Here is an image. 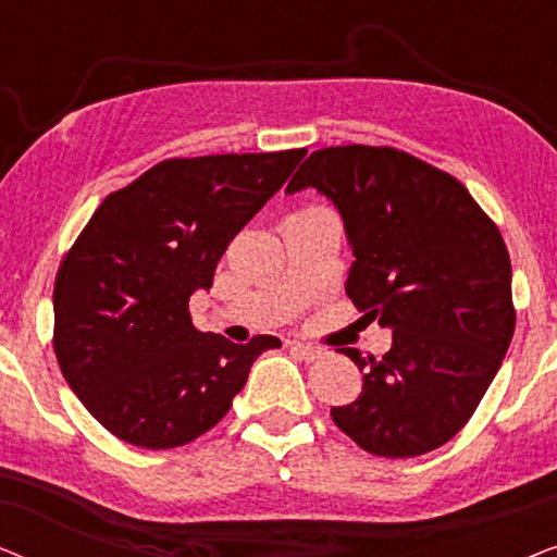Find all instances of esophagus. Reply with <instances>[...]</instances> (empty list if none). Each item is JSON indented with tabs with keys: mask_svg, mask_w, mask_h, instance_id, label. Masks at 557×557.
<instances>
[{
	"mask_svg": "<svg viewBox=\"0 0 557 557\" xmlns=\"http://www.w3.org/2000/svg\"><path fill=\"white\" fill-rule=\"evenodd\" d=\"M292 352L304 362H314V360H319V357L326 355V349L314 347V345H304V342H292Z\"/></svg>",
	"mask_w": 557,
	"mask_h": 557,
	"instance_id": "34e87169",
	"label": "esophagus"
}]
</instances>
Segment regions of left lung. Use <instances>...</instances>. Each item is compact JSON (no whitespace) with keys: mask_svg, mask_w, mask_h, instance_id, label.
Instances as JSON below:
<instances>
[{"mask_svg":"<svg viewBox=\"0 0 557 557\" xmlns=\"http://www.w3.org/2000/svg\"><path fill=\"white\" fill-rule=\"evenodd\" d=\"M314 187L345 220L347 296L393 330L380 357L345 352L360 398L332 408L364 451L408 459L444 446L474 413L515 334L512 263L499 227L451 174L393 147L311 151L286 193Z\"/></svg>","mask_w":557,"mask_h":557,"instance_id":"8db88e82","label":"left lung"}]
</instances>
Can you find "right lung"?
Listing matches in <instances>:
<instances>
[{"label": "right lung", "instance_id": "right-lung-1", "mask_svg": "<svg viewBox=\"0 0 557 557\" xmlns=\"http://www.w3.org/2000/svg\"><path fill=\"white\" fill-rule=\"evenodd\" d=\"M307 149L164 159L98 205L55 276L52 347L63 377L113 436L185 446L210 431L276 337L200 332L189 296L210 288L243 225Z\"/></svg>", "mask_w": 557, "mask_h": 557}]
</instances>
